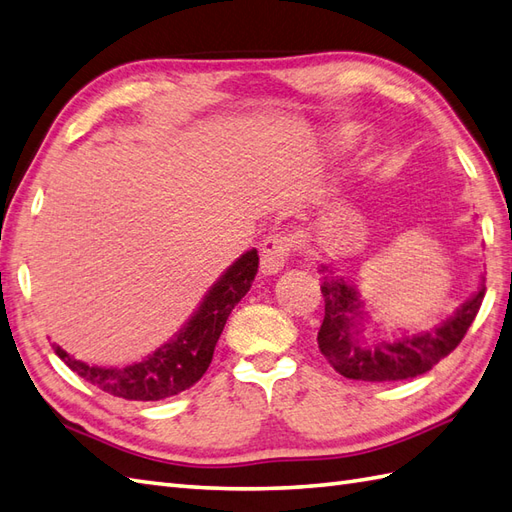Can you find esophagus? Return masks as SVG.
Instances as JSON below:
<instances>
[{
  "label": "esophagus",
  "mask_w": 512,
  "mask_h": 512,
  "mask_svg": "<svg viewBox=\"0 0 512 512\" xmlns=\"http://www.w3.org/2000/svg\"><path fill=\"white\" fill-rule=\"evenodd\" d=\"M294 248L292 237L288 235H270L268 240L261 244V259H259V268L264 275H275L279 272L285 261H288L290 253Z\"/></svg>",
  "instance_id": "esophagus-1"
}]
</instances>
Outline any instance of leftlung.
Segmentation results:
<instances>
[{
	"instance_id": "8db88e82",
	"label": "left lung",
	"mask_w": 512,
	"mask_h": 512,
	"mask_svg": "<svg viewBox=\"0 0 512 512\" xmlns=\"http://www.w3.org/2000/svg\"><path fill=\"white\" fill-rule=\"evenodd\" d=\"M327 270V266H323ZM325 299V318L318 329V349L336 371L360 382H399L430 371L465 338L484 299V283L473 299L441 327L423 334L364 344L360 327L364 320L360 292L342 277H325L320 285Z\"/></svg>"
}]
</instances>
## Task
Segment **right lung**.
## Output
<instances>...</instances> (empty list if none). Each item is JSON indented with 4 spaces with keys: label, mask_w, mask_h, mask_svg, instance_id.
Segmentation results:
<instances>
[{
    "label": "right lung",
    "mask_w": 512,
    "mask_h": 512,
    "mask_svg": "<svg viewBox=\"0 0 512 512\" xmlns=\"http://www.w3.org/2000/svg\"><path fill=\"white\" fill-rule=\"evenodd\" d=\"M257 268L259 255L253 248L213 283V288L200 303L198 312L189 318V323L168 344H163L161 349L137 364L124 368H100L74 360L56 344L54 351L71 371L113 397L130 401H159L178 395L205 375L216 342L224 325H227V318L233 307L244 299V294L251 290Z\"/></svg>",
    "instance_id": "add662e5"
}]
</instances>
